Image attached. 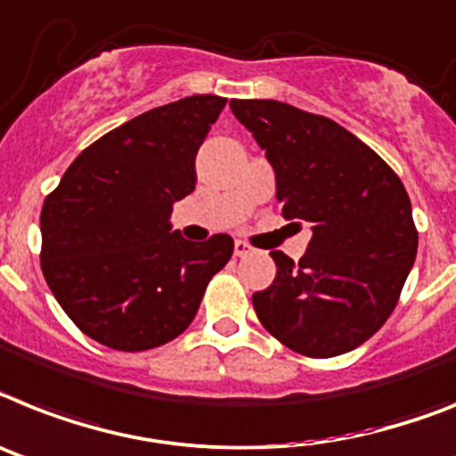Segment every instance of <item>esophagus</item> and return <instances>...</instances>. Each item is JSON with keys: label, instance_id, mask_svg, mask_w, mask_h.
Segmentation results:
<instances>
[{"label": "esophagus", "instance_id": "1", "mask_svg": "<svg viewBox=\"0 0 456 456\" xmlns=\"http://www.w3.org/2000/svg\"><path fill=\"white\" fill-rule=\"evenodd\" d=\"M252 252H255V248H252L250 243H246V240H236L234 243L236 257H248V255H252Z\"/></svg>", "mask_w": 456, "mask_h": 456}]
</instances>
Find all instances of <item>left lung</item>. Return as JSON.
I'll return each instance as SVG.
<instances>
[{"label": "left lung", "instance_id": "8db88e82", "mask_svg": "<svg viewBox=\"0 0 456 456\" xmlns=\"http://www.w3.org/2000/svg\"><path fill=\"white\" fill-rule=\"evenodd\" d=\"M229 106L266 151L282 217L313 224L299 264L271 252L275 281L252 294L259 322L305 357L354 350L387 322L415 262L403 183L329 118L273 99H232Z\"/></svg>", "mask_w": 456, "mask_h": 456}]
</instances>
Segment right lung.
Instances as JSON below:
<instances>
[{"label": "right lung", "mask_w": 456, "mask_h": 456, "mask_svg": "<svg viewBox=\"0 0 456 456\" xmlns=\"http://www.w3.org/2000/svg\"><path fill=\"white\" fill-rule=\"evenodd\" d=\"M227 99L194 94L110 129L76 157L41 208V271L71 322L122 352L159 347L194 320L232 259L227 234L171 232L194 190L199 145Z\"/></svg>", "instance_id": "right-lung-1"}]
</instances>
